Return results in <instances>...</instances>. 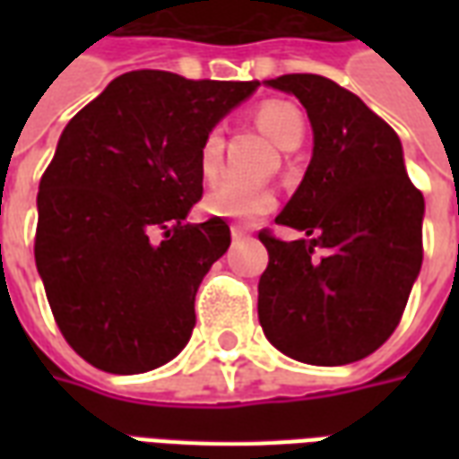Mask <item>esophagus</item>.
<instances>
[{
    "instance_id": "1",
    "label": "esophagus",
    "mask_w": 459,
    "mask_h": 459,
    "mask_svg": "<svg viewBox=\"0 0 459 459\" xmlns=\"http://www.w3.org/2000/svg\"><path fill=\"white\" fill-rule=\"evenodd\" d=\"M230 236H233V240H240V238H246L248 236V229H243V226H230Z\"/></svg>"
}]
</instances>
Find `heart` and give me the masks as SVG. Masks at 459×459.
<instances>
[{"mask_svg":"<svg viewBox=\"0 0 459 459\" xmlns=\"http://www.w3.org/2000/svg\"><path fill=\"white\" fill-rule=\"evenodd\" d=\"M255 122L260 130L268 134L282 150H298L305 137V117L298 108L285 100H265L255 110ZM223 164V130L211 127L199 147V167L206 179H213ZM275 191L260 184H248L240 179H221L216 181L206 196H204V209L211 216L221 219L240 221V223H253L260 216H265L275 209Z\"/></svg>","mask_w":459,"mask_h":459,"instance_id":"heart-1","label":"heart"}]
</instances>
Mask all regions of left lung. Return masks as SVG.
<instances>
[{
    "label": "left lung",
    "instance_id": "left-lung-1",
    "mask_svg": "<svg viewBox=\"0 0 459 459\" xmlns=\"http://www.w3.org/2000/svg\"><path fill=\"white\" fill-rule=\"evenodd\" d=\"M305 105L315 150L275 223L309 238L258 233L268 268L258 319L270 344L315 366L374 354L394 334L423 263V194L408 179L394 127L325 75L268 81ZM325 255L317 261L314 250Z\"/></svg>",
    "mask_w": 459,
    "mask_h": 459
}]
</instances>
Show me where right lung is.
Returning <instances> with one entry per match:
<instances>
[{"mask_svg":"<svg viewBox=\"0 0 459 459\" xmlns=\"http://www.w3.org/2000/svg\"><path fill=\"white\" fill-rule=\"evenodd\" d=\"M258 85L130 71L65 125L34 255L56 325L95 368L144 374L189 342L196 290L230 246L219 216L184 223L204 194L201 140Z\"/></svg>","mask_w":459,"mask_h":459,"instance_id":"1","label":"right lung"}]
</instances>
